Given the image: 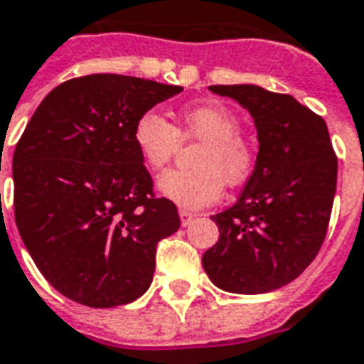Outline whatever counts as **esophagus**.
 <instances>
[{
    "label": "esophagus",
    "mask_w": 364,
    "mask_h": 364,
    "mask_svg": "<svg viewBox=\"0 0 364 364\" xmlns=\"http://www.w3.org/2000/svg\"><path fill=\"white\" fill-rule=\"evenodd\" d=\"M193 217H196V213L186 211V209H180V220H182V226H188V224L193 220Z\"/></svg>",
    "instance_id": "obj_1"
}]
</instances>
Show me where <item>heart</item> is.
<instances>
[{
    "instance_id": "1",
    "label": "heart",
    "mask_w": 364,
    "mask_h": 364,
    "mask_svg": "<svg viewBox=\"0 0 364 364\" xmlns=\"http://www.w3.org/2000/svg\"><path fill=\"white\" fill-rule=\"evenodd\" d=\"M242 122L230 109L215 103L184 107L171 124L155 111L140 114L132 130L134 146L147 168L165 171L182 140H201L193 155L196 168L171 171L157 182L165 198L186 209L215 203L228 186L244 184L255 168V147L240 134Z\"/></svg>"
}]
</instances>
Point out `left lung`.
<instances>
[{"label": "left lung", "instance_id": "8db88e82", "mask_svg": "<svg viewBox=\"0 0 364 364\" xmlns=\"http://www.w3.org/2000/svg\"><path fill=\"white\" fill-rule=\"evenodd\" d=\"M211 92L250 111L259 153L240 199L211 217L220 236L203 253V269L224 291H272L296 280L321 251L338 157L324 119L291 95L250 84L211 86Z\"/></svg>", "mask_w": 364, "mask_h": 364}]
</instances>
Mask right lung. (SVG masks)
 Masks as SVG:
<instances>
[{"instance_id": "add662e5", "label": "right lung", "mask_w": 364, "mask_h": 364, "mask_svg": "<svg viewBox=\"0 0 364 364\" xmlns=\"http://www.w3.org/2000/svg\"><path fill=\"white\" fill-rule=\"evenodd\" d=\"M182 90L122 75L70 78L46 95L16 141V228L68 299L117 307L149 288L157 244L178 230L180 217L153 192L132 130Z\"/></svg>"}]
</instances>
